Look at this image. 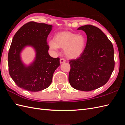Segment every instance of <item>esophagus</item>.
<instances>
[{
	"instance_id": "1",
	"label": "esophagus",
	"mask_w": 125,
	"mask_h": 125,
	"mask_svg": "<svg viewBox=\"0 0 125 125\" xmlns=\"http://www.w3.org/2000/svg\"><path fill=\"white\" fill-rule=\"evenodd\" d=\"M65 62H66V60L64 59H63V58H61V59H60V63H64Z\"/></svg>"
}]
</instances>
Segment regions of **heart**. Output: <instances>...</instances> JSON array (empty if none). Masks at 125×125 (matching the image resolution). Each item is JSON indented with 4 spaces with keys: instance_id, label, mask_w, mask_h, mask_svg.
I'll use <instances>...</instances> for the list:
<instances>
[{
    "instance_id": "obj_1",
    "label": "heart",
    "mask_w": 125,
    "mask_h": 125,
    "mask_svg": "<svg viewBox=\"0 0 125 125\" xmlns=\"http://www.w3.org/2000/svg\"><path fill=\"white\" fill-rule=\"evenodd\" d=\"M49 46L54 52H57L59 48L63 49L66 57L75 59L80 57L83 52L85 40L81 35H76L67 31H62L57 33L53 40L49 41Z\"/></svg>"
}]
</instances>
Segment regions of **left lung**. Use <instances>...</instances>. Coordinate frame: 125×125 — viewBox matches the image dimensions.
<instances>
[{"instance_id":"1","label":"left lung","mask_w":125,"mask_h":125,"mask_svg":"<svg viewBox=\"0 0 125 125\" xmlns=\"http://www.w3.org/2000/svg\"><path fill=\"white\" fill-rule=\"evenodd\" d=\"M78 30L87 35L85 48L82 54L70 60L69 82L76 90L89 91L106 84L115 68L112 43L98 28L85 25Z\"/></svg>"}]
</instances>
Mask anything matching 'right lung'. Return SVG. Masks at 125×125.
<instances>
[{
    "label": "right lung",
    "mask_w": 125,
    "mask_h": 125,
    "mask_svg": "<svg viewBox=\"0 0 125 125\" xmlns=\"http://www.w3.org/2000/svg\"><path fill=\"white\" fill-rule=\"evenodd\" d=\"M53 26L29 22L24 24L14 36L8 55L9 73L19 87L31 92L48 88L55 70L60 65L59 58H53L48 53L47 38ZM27 46L34 49L35 57L29 65L21 60V53Z\"/></svg>",
    "instance_id": "obj_1"
}]
</instances>
